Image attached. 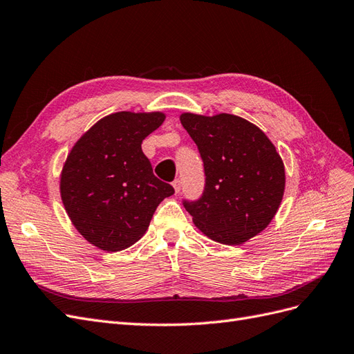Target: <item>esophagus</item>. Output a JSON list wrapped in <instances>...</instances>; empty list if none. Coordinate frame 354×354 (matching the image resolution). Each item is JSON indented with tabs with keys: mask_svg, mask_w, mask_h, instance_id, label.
I'll return each instance as SVG.
<instances>
[{
	"mask_svg": "<svg viewBox=\"0 0 354 354\" xmlns=\"http://www.w3.org/2000/svg\"><path fill=\"white\" fill-rule=\"evenodd\" d=\"M173 187H174V190H176V194H178V192L181 190V180L176 178V180L173 181Z\"/></svg>",
	"mask_w": 354,
	"mask_h": 354,
	"instance_id": "esophagus-1",
	"label": "esophagus"
}]
</instances>
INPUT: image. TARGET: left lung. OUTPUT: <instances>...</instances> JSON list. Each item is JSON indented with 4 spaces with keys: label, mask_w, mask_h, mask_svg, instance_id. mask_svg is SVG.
<instances>
[{
    "label": "left lung",
    "mask_w": 354,
    "mask_h": 354,
    "mask_svg": "<svg viewBox=\"0 0 354 354\" xmlns=\"http://www.w3.org/2000/svg\"><path fill=\"white\" fill-rule=\"evenodd\" d=\"M181 125L198 146L205 187L183 199L195 226L212 241L241 245L264 230L279 208L285 168L259 127L236 115L183 113Z\"/></svg>",
    "instance_id": "8db88e82"
}]
</instances>
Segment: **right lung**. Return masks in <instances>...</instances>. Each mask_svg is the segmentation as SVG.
Segmentation results:
<instances>
[{
    "label": "right lung",
    "mask_w": 354,
    "mask_h": 354,
    "mask_svg": "<svg viewBox=\"0 0 354 354\" xmlns=\"http://www.w3.org/2000/svg\"><path fill=\"white\" fill-rule=\"evenodd\" d=\"M160 112H116L75 143L60 177L63 205L77 230L104 251L136 243L174 187L153 176L142 142L164 122Z\"/></svg>",
    "instance_id": "right-lung-1"
}]
</instances>
